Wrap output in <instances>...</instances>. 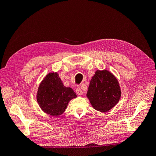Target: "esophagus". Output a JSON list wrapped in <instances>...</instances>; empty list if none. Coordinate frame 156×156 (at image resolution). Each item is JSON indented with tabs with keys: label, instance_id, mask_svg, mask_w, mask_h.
<instances>
[{
	"label": "esophagus",
	"instance_id": "esophagus-1",
	"mask_svg": "<svg viewBox=\"0 0 156 156\" xmlns=\"http://www.w3.org/2000/svg\"><path fill=\"white\" fill-rule=\"evenodd\" d=\"M76 92H77V95H79V96H82L83 94L81 88H79V87L76 89Z\"/></svg>",
	"mask_w": 156,
	"mask_h": 156
}]
</instances>
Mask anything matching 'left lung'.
Returning <instances> with one entry per match:
<instances>
[{"instance_id": "left-lung-1", "label": "left lung", "mask_w": 156, "mask_h": 156, "mask_svg": "<svg viewBox=\"0 0 156 156\" xmlns=\"http://www.w3.org/2000/svg\"><path fill=\"white\" fill-rule=\"evenodd\" d=\"M121 89L118 79L108 70H96L90 81L87 93L92 107L106 112L119 103Z\"/></svg>"}]
</instances>
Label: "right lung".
<instances>
[{"label": "right lung", "instance_id": "right-lung-1", "mask_svg": "<svg viewBox=\"0 0 156 156\" xmlns=\"http://www.w3.org/2000/svg\"><path fill=\"white\" fill-rule=\"evenodd\" d=\"M77 98L70 87H64L57 72H50L40 83L36 100L45 114L58 116L65 111L71 100Z\"/></svg>", "mask_w": 156, "mask_h": 156}]
</instances>
